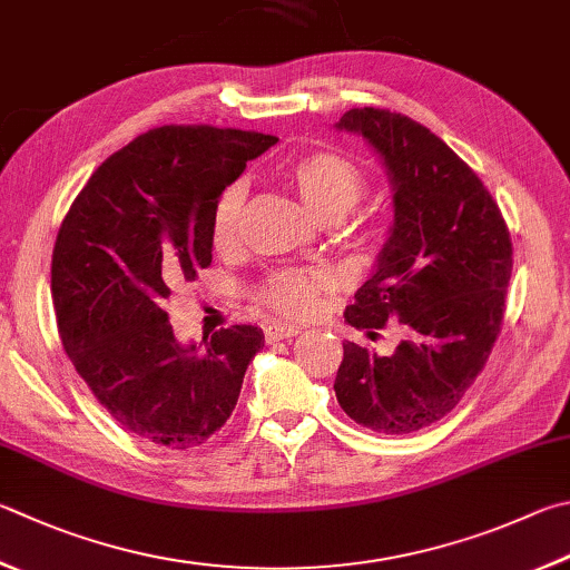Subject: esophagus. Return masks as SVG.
<instances>
[{
	"label": "esophagus",
	"mask_w": 570,
	"mask_h": 570,
	"mask_svg": "<svg viewBox=\"0 0 570 570\" xmlns=\"http://www.w3.org/2000/svg\"><path fill=\"white\" fill-rule=\"evenodd\" d=\"M296 334H298V326H294V324H272V326H266V331H264L266 344H276V341L292 338Z\"/></svg>",
	"instance_id": "1"
}]
</instances>
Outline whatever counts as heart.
I'll return each instance as SVG.
<instances>
[{
  "mask_svg": "<svg viewBox=\"0 0 570 570\" xmlns=\"http://www.w3.org/2000/svg\"><path fill=\"white\" fill-rule=\"evenodd\" d=\"M288 179L294 181L298 196L318 222H334L344 216L364 194V179L348 159L331 151H314L298 157L288 167ZM244 184L226 186L212 216V244L216 249H232L239 236V219L244 209ZM326 274L278 272L262 288V298L288 316H304L314 312L318 292L328 288Z\"/></svg>",
  "mask_w": 570,
  "mask_h": 570,
  "instance_id": "obj_1",
  "label": "heart"
}]
</instances>
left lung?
Here are the masks:
<instances>
[{
	"label": "left lung",
	"mask_w": 570,
	"mask_h": 570,
	"mask_svg": "<svg viewBox=\"0 0 570 570\" xmlns=\"http://www.w3.org/2000/svg\"><path fill=\"white\" fill-rule=\"evenodd\" d=\"M334 127L364 139L386 169L393 222L346 324L406 336L393 354L346 341L336 401L389 436L441 421L481 374L501 331L513 249L481 179L446 141L403 114L351 109Z\"/></svg>",
	"instance_id": "obj_1"
}]
</instances>
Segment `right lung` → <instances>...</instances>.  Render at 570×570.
Returning a JSON list of instances; mask_svg holds the SVG:
<instances>
[{"label": "right lung", "mask_w": 570, "mask_h": 570, "mask_svg": "<svg viewBox=\"0 0 570 570\" xmlns=\"http://www.w3.org/2000/svg\"><path fill=\"white\" fill-rule=\"evenodd\" d=\"M272 134L159 127L91 174L51 256V302L67 356L134 436L194 449L219 431L264 348L258 326L174 336L164 302L212 264V216Z\"/></svg>", "instance_id": "add662e5"}]
</instances>
